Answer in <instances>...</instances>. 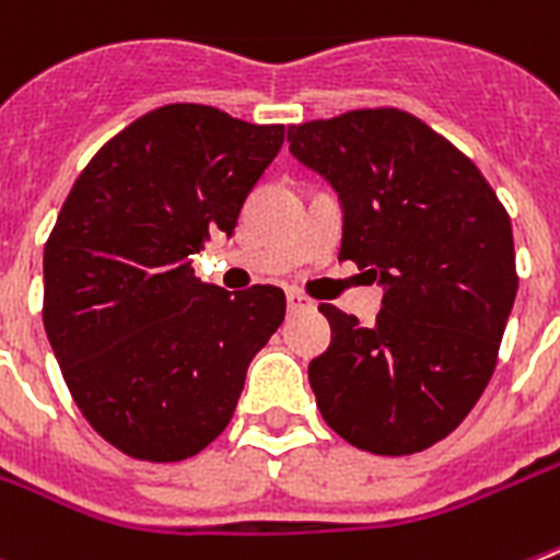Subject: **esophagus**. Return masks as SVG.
Listing matches in <instances>:
<instances>
[{
    "label": "esophagus",
    "instance_id": "obj_1",
    "mask_svg": "<svg viewBox=\"0 0 560 560\" xmlns=\"http://www.w3.org/2000/svg\"><path fill=\"white\" fill-rule=\"evenodd\" d=\"M313 307V302H310L307 295H302L299 290H290L288 293V310L290 313H295V310H307Z\"/></svg>",
    "mask_w": 560,
    "mask_h": 560
}]
</instances>
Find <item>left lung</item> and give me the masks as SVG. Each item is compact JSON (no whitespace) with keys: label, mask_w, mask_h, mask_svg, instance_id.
Masks as SVG:
<instances>
[{"label":"left lung","mask_w":560,"mask_h":560,"mask_svg":"<svg viewBox=\"0 0 560 560\" xmlns=\"http://www.w3.org/2000/svg\"><path fill=\"white\" fill-rule=\"evenodd\" d=\"M288 142L341 199L338 258L384 284L373 327L318 307L332 330L310 361L318 410L352 447L421 453L495 373L518 293L510 213L472 159L398 107L293 125Z\"/></svg>","instance_id":"8db88e82"}]
</instances>
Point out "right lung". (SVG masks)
I'll return each mask as SVG.
<instances>
[{
    "label": "right lung",
    "instance_id": "obj_1",
    "mask_svg": "<svg viewBox=\"0 0 560 560\" xmlns=\"http://www.w3.org/2000/svg\"><path fill=\"white\" fill-rule=\"evenodd\" d=\"M284 125L164 105L98 148L45 242L42 322L88 424L139 462H185L222 435L247 364L284 322L270 284L230 295L192 272L233 233Z\"/></svg>",
    "mask_w": 560,
    "mask_h": 560
}]
</instances>
